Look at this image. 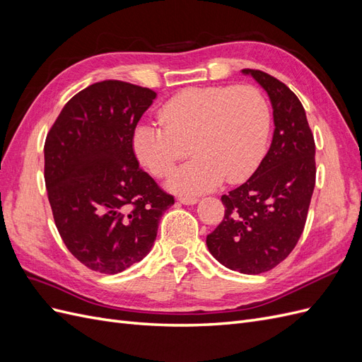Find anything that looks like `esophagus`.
<instances>
[{"instance_id":"34e87169","label":"esophagus","mask_w":362,"mask_h":362,"mask_svg":"<svg viewBox=\"0 0 362 362\" xmlns=\"http://www.w3.org/2000/svg\"><path fill=\"white\" fill-rule=\"evenodd\" d=\"M178 201L181 202V204H184V205H194V204H198V198H187V196H181V198H178Z\"/></svg>"}]
</instances>
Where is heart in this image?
<instances>
[{"label":"heart","mask_w":362,"mask_h":362,"mask_svg":"<svg viewBox=\"0 0 362 362\" xmlns=\"http://www.w3.org/2000/svg\"><path fill=\"white\" fill-rule=\"evenodd\" d=\"M160 119L136 127L133 148L152 175L164 177L190 146L194 157L168 180L172 192L199 194L223 180L240 182L264 158L270 112L255 87H190L164 104Z\"/></svg>","instance_id":"obj_1"}]
</instances>
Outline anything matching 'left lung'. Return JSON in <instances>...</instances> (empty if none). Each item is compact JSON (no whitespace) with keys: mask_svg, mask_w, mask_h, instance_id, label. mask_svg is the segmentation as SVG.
Masks as SVG:
<instances>
[{"mask_svg":"<svg viewBox=\"0 0 362 362\" xmlns=\"http://www.w3.org/2000/svg\"><path fill=\"white\" fill-rule=\"evenodd\" d=\"M269 95L273 139L254 175L222 196L225 217L206 235L225 267L258 275L276 267L298 245L315 185V145L303 105L288 87L262 71L243 69Z\"/></svg>","mask_w":362,"mask_h":362,"instance_id":"8db88e82","label":"left lung"}]
</instances>
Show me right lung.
Instances as JSON below:
<instances>
[{"mask_svg":"<svg viewBox=\"0 0 362 362\" xmlns=\"http://www.w3.org/2000/svg\"><path fill=\"white\" fill-rule=\"evenodd\" d=\"M157 98L108 80L72 96L45 140V184L59 234L86 267L116 275L154 246L173 205L133 151L136 125Z\"/></svg>","mask_w":362,"mask_h":362,"instance_id":"right-lung-1","label":"right lung"}]
</instances>
